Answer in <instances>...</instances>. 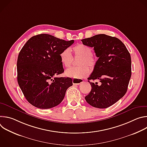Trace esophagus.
<instances>
[{
	"label": "esophagus",
	"instance_id": "1",
	"mask_svg": "<svg viewBox=\"0 0 147 147\" xmlns=\"http://www.w3.org/2000/svg\"><path fill=\"white\" fill-rule=\"evenodd\" d=\"M84 81V80L81 79H73V84L74 85H78L82 83Z\"/></svg>",
	"mask_w": 147,
	"mask_h": 147
}]
</instances>
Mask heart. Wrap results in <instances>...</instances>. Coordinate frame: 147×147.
I'll list each match as a JSON object with an SVG mask.
<instances>
[{"instance_id": "obj_1", "label": "heart", "mask_w": 147, "mask_h": 147, "mask_svg": "<svg viewBox=\"0 0 147 147\" xmlns=\"http://www.w3.org/2000/svg\"><path fill=\"white\" fill-rule=\"evenodd\" d=\"M73 52L74 56L80 57L77 63V66H79L67 69L65 75L75 79H80L86 77L90 73V69L88 68L91 70L94 69L97 62L96 57L92 53V49L86 45L80 44L73 48ZM59 57L62 65L65 67H69L71 66L73 56L69 48L63 50L60 53Z\"/></svg>"}]
</instances>
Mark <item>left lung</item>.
I'll use <instances>...</instances> for the list:
<instances>
[{
  "mask_svg": "<svg viewBox=\"0 0 147 147\" xmlns=\"http://www.w3.org/2000/svg\"><path fill=\"white\" fill-rule=\"evenodd\" d=\"M81 41L84 45L94 48L98 57L88 80L98 79L100 82V85L90 82L91 91L85 99L93 107L108 108L127 92L131 76L130 54L119 39L105 34L96 35Z\"/></svg>",
  "mask_w": 147,
  "mask_h": 147,
  "instance_id": "obj_1",
  "label": "left lung"
}]
</instances>
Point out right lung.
<instances>
[{
  "instance_id": "obj_1",
  "label": "right lung",
  "mask_w": 147,
  "mask_h": 147,
  "mask_svg": "<svg viewBox=\"0 0 147 147\" xmlns=\"http://www.w3.org/2000/svg\"><path fill=\"white\" fill-rule=\"evenodd\" d=\"M74 43L47 34L31 37L20 51L17 62V81L25 98L40 109L53 108L73 86L69 77H56L64 72L59 54Z\"/></svg>"
}]
</instances>
